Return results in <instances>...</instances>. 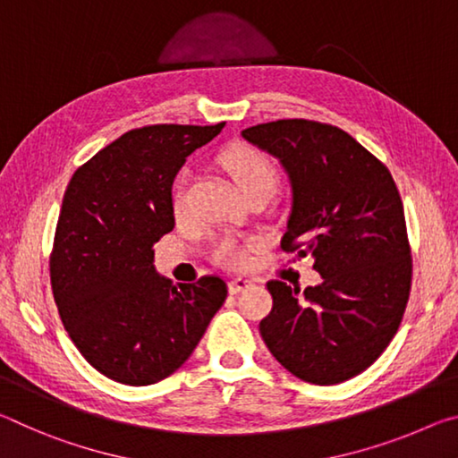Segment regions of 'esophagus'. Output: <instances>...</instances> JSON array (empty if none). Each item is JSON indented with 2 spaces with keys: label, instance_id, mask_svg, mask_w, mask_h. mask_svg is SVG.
I'll use <instances>...</instances> for the list:
<instances>
[{
  "label": "esophagus",
  "instance_id": "34e87169",
  "mask_svg": "<svg viewBox=\"0 0 458 458\" xmlns=\"http://www.w3.org/2000/svg\"><path fill=\"white\" fill-rule=\"evenodd\" d=\"M251 286H253L251 280H247V278H235V280L229 282V292H231V294H239V292H243V290L251 288Z\"/></svg>",
  "mask_w": 458,
  "mask_h": 458
}]
</instances>
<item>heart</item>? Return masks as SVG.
<instances>
[{
    "label": "heart",
    "instance_id": "b5f03b06",
    "mask_svg": "<svg viewBox=\"0 0 458 458\" xmlns=\"http://www.w3.org/2000/svg\"><path fill=\"white\" fill-rule=\"evenodd\" d=\"M221 164L233 178L237 189L243 192V197L256 191L274 192L280 180V172L274 160L261 149L251 146L229 148L227 152L221 154ZM186 180H189V172H180L174 191H172V208L176 215L182 213L186 207ZM251 245L253 242L239 243L233 237H223L213 245V258L221 266L239 267L247 261V250Z\"/></svg>",
    "mask_w": 458,
    "mask_h": 458
}]
</instances>
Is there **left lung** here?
<instances>
[{
	"label": "left lung",
	"instance_id": "8db88e82",
	"mask_svg": "<svg viewBox=\"0 0 458 458\" xmlns=\"http://www.w3.org/2000/svg\"><path fill=\"white\" fill-rule=\"evenodd\" d=\"M292 186L282 250L312 258L318 286L267 282L272 312L259 322L269 353L292 376L333 386L365 371L398 333L411 286L403 205L389 170L339 127L278 119L247 127Z\"/></svg>",
	"mask_w": 458,
	"mask_h": 458
}]
</instances>
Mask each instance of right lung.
Returning <instances> with one entry per match:
<instances>
[{
    "instance_id": "obj_1",
    "label": "right lung",
    "mask_w": 458,
    "mask_h": 458,
    "mask_svg": "<svg viewBox=\"0 0 458 458\" xmlns=\"http://www.w3.org/2000/svg\"><path fill=\"white\" fill-rule=\"evenodd\" d=\"M216 125H146L74 172L50 253L52 294L81 355L105 377L149 386L174 373L227 298L219 276L174 284L154 243L174 229L172 182Z\"/></svg>"
}]
</instances>
